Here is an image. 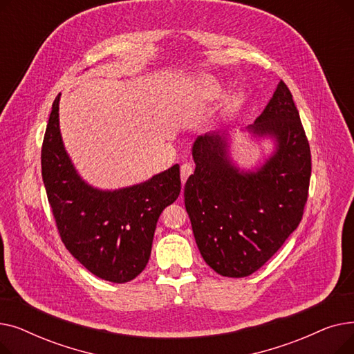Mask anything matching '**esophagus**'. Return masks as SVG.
I'll return each mask as SVG.
<instances>
[{
  "instance_id": "34e87169",
  "label": "esophagus",
  "mask_w": 354,
  "mask_h": 354,
  "mask_svg": "<svg viewBox=\"0 0 354 354\" xmlns=\"http://www.w3.org/2000/svg\"><path fill=\"white\" fill-rule=\"evenodd\" d=\"M192 172H194V166H192L191 163H183V165L180 166V180H182V183L187 182L188 176H189Z\"/></svg>"
}]
</instances>
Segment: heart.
<instances>
[{
    "mask_svg": "<svg viewBox=\"0 0 354 354\" xmlns=\"http://www.w3.org/2000/svg\"><path fill=\"white\" fill-rule=\"evenodd\" d=\"M198 90L201 95L203 96V99L207 100H216V99H222L225 95H227V88L225 86L222 84L221 82H218L216 79L214 77H209V76H205V77H201L198 80ZM241 103H243V97L241 96H235L232 99V103L231 106L234 109L239 107Z\"/></svg>",
    "mask_w": 354,
    "mask_h": 354,
    "instance_id": "1",
    "label": "heart"
}]
</instances>
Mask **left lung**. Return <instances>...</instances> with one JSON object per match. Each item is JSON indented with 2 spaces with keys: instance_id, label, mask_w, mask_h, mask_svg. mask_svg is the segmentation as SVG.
I'll use <instances>...</instances> for the list:
<instances>
[{
  "instance_id": "obj_1",
  "label": "left lung",
  "mask_w": 354,
  "mask_h": 354,
  "mask_svg": "<svg viewBox=\"0 0 354 354\" xmlns=\"http://www.w3.org/2000/svg\"><path fill=\"white\" fill-rule=\"evenodd\" d=\"M247 132L274 143L261 165L241 169L230 156V133L208 132L194 142L196 167L183 192L202 258L232 278L261 268L299 227L311 175L310 145L283 80Z\"/></svg>"
}]
</instances>
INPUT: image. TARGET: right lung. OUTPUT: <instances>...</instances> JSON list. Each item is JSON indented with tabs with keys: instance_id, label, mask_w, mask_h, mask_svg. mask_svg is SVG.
Returning a JSON list of instances; mask_svg holds the SVG:
<instances>
[{
	"instance_id": "add662e5",
	"label": "right lung",
	"mask_w": 354,
	"mask_h": 354,
	"mask_svg": "<svg viewBox=\"0 0 354 354\" xmlns=\"http://www.w3.org/2000/svg\"><path fill=\"white\" fill-rule=\"evenodd\" d=\"M60 95L55 97L41 149V175L63 244L91 274L127 283L146 267L156 222L180 192L179 165L115 191L88 185L62 139Z\"/></svg>"
}]
</instances>
